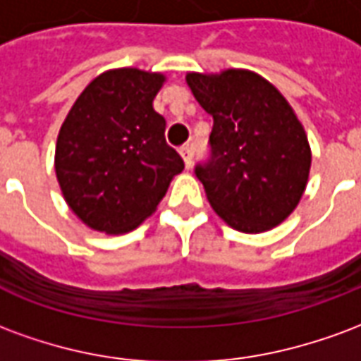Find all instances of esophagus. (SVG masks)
Returning <instances> with one entry per match:
<instances>
[{
	"mask_svg": "<svg viewBox=\"0 0 361 361\" xmlns=\"http://www.w3.org/2000/svg\"><path fill=\"white\" fill-rule=\"evenodd\" d=\"M180 154L183 158V162H185V168H191V164H193V149L189 145H183L180 149Z\"/></svg>",
	"mask_w": 361,
	"mask_h": 361,
	"instance_id": "esophagus-1",
	"label": "esophagus"
}]
</instances>
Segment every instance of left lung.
Wrapping results in <instances>:
<instances>
[{
	"label": "left lung",
	"mask_w": 361,
	"mask_h": 361,
	"mask_svg": "<svg viewBox=\"0 0 361 361\" xmlns=\"http://www.w3.org/2000/svg\"><path fill=\"white\" fill-rule=\"evenodd\" d=\"M185 81L214 121L211 160L195 168L214 212L243 234L282 224L300 203L311 168L294 108L250 69L191 71Z\"/></svg>",
	"instance_id": "obj_1"
}]
</instances>
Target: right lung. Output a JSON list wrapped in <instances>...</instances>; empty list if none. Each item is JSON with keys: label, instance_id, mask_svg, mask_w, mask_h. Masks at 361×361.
<instances>
[{"label": "right lung", "instance_id": "1", "mask_svg": "<svg viewBox=\"0 0 361 361\" xmlns=\"http://www.w3.org/2000/svg\"><path fill=\"white\" fill-rule=\"evenodd\" d=\"M164 73L104 71L75 100L56 142V176L77 219L96 232L126 234L157 211L183 160L166 145L152 100Z\"/></svg>", "mask_w": 361, "mask_h": 361}]
</instances>
